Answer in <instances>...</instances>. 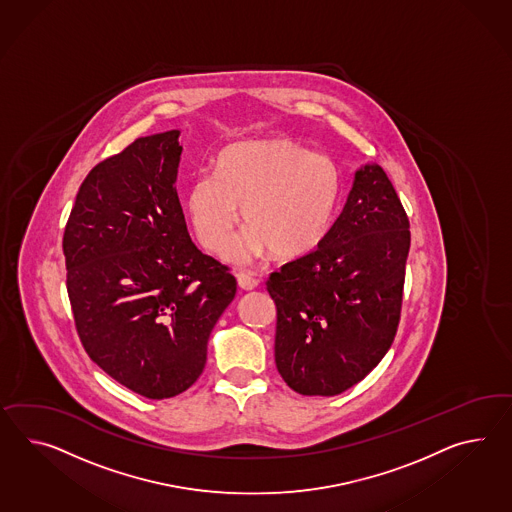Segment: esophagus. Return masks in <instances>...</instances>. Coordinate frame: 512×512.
Instances as JSON below:
<instances>
[{"instance_id":"1","label":"esophagus","mask_w":512,"mask_h":512,"mask_svg":"<svg viewBox=\"0 0 512 512\" xmlns=\"http://www.w3.org/2000/svg\"><path fill=\"white\" fill-rule=\"evenodd\" d=\"M237 281L238 287L242 288V290H253V288H257V285H259V281L253 275L246 274V272L237 274Z\"/></svg>"}]
</instances>
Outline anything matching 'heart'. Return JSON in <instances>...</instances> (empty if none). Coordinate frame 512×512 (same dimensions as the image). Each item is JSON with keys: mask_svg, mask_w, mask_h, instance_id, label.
Segmentation results:
<instances>
[{"mask_svg": "<svg viewBox=\"0 0 512 512\" xmlns=\"http://www.w3.org/2000/svg\"><path fill=\"white\" fill-rule=\"evenodd\" d=\"M340 198L342 172L329 155L275 137L229 146L214 174L203 172L192 181L187 207L209 251L224 250L242 218L248 231L231 246L229 259L248 264L268 251L292 261L322 246Z\"/></svg>", "mask_w": 512, "mask_h": 512, "instance_id": "heart-1", "label": "heart"}]
</instances>
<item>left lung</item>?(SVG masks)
<instances>
[{
  "instance_id": "8db88e82",
  "label": "left lung",
  "mask_w": 512,
  "mask_h": 512,
  "mask_svg": "<svg viewBox=\"0 0 512 512\" xmlns=\"http://www.w3.org/2000/svg\"><path fill=\"white\" fill-rule=\"evenodd\" d=\"M409 218L379 164L355 172L322 246L270 275L275 366L303 396H337L385 357L398 331Z\"/></svg>"
}]
</instances>
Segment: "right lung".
Instances as JSON below:
<instances>
[{"instance_id": "add662e5", "label": "right lung", "mask_w": 512, "mask_h": 512, "mask_svg": "<svg viewBox=\"0 0 512 512\" xmlns=\"http://www.w3.org/2000/svg\"><path fill=\"white\" fill-rule=\"evenodd\" d=\"M179 131L96 164L64 229L66 288L88 357L120 385L174 398L200 377L212 327L237 294L190 240L177 196Z\"/></svg>"}]
</instances>
